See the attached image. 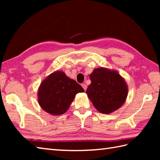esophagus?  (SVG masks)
<instances>
[{
    "label": "esophagus",
    "mask_w": 160,
    "mask_h": 160,
    "mask_svg": "<svg viewBox=\"0 0 160 160\" xmlns=\"http://www.w3.org/2000/svg\"><path fill=\"white\" fill-rule=\"evenodd\" d=\"M82 87H83V89H84V91H86V90H87V84H82Z\"/></svg>",
    "instance_id": "34e87169"
}]
</instances>
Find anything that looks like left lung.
<instances>
[{
	"label": "left lung",
	"instance_id": "obj_1",
	"mask_svg": "<svg viewBox=\"0 0 160 160\" xmlns=\"http://www.w3.org/2000/svg\"><path fill=\"white\" fill-rule=\"evenodd\" d=\"M89 78L91 83L86 93L98 111L109 114L123 105L128 96V86L117 71L98 68Z\"/></svg>",
	"mask_w": 160,
	"mask_h": 160
}]
</instances>
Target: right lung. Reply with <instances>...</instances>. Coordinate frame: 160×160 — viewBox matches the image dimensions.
<instances>
[{
	"label": "right lung",
	"mask_w": 160,
	"mask_h": 160,
	"mask_svg": "<svg viewBox=\"0 0 160 160\" xmlns=\"http://www.w3.org/2000/svg\"><path fill=\"white\" fill-rule=\"evenodd\" d=\"M79 84L71 79L62 71H54L40 84L38 102L42 109L51 115L66 113L76 95L84 92Z\"/></svg>",
	"instance_id": "obj_1"
}]
</instances>
